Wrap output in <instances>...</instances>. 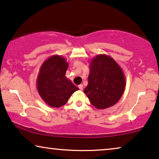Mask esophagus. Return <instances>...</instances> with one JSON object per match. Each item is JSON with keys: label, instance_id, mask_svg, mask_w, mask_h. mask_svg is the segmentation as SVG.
Listing matches in <instances>:
<instances>
[{"label": "esophagus", "instance_id": "34e87169", "mask_svg": "<svg viewBox=\"0 0 159 159\" xmlns=\"http://www.w3.org/2000/svg\"><path fill=\"white\" fill-rule=\"evenodd\" d=\"M78 87H79V88H80V90H83V84H80V85L78 86Z\"/></svg>", "mask_w": 159, "mask_h": 159}]
</instances>
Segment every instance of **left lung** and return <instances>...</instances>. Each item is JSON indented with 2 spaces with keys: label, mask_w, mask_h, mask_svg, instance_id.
Instances as JSON below:
<instances>
[{
  "label": "left lung",
  "mask_w": 159,
  "mask_h": 159,
  "mask_svg": "<svg viewBox=\"0 0 159 159\" xmlns=\"http://www.w3.org/2000/svg\"><path fill=\"white\" fill-rule=\"evenodd\" d=\"M125 85L122 69L114 58L99 54L91 60L84 93L95 108L105 109L115 105L122 96Z\"/></svg>",
  "instance_id": "left-lung-1"
}]
</instances>
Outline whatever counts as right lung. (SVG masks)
I'll return each mask as SVG.
<instances>
[{"label":"right lung","mask_w":159,"mask_h":159,"mask_svg":"<svg viewBox=\"0 0 159 159\" xmlns=\"http://www.w3.org/2000/svg\"><path fill=\"white\" fill-rule=\"evenodd\" d=\"M68 66L66 58L59 55L51 56L41 65L37 78V89L45 103L51 107L64 106L71 95L79 90L65 76Z\"/></svg>","instance_id":"add662e5"}]
</instances>
